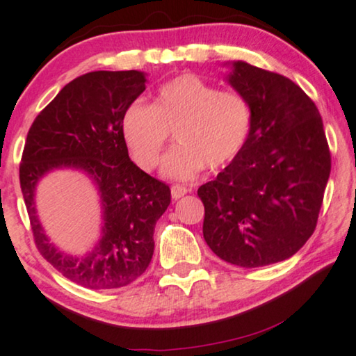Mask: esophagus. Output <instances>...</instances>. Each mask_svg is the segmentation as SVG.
Listing matches in <instances>:
<instances>
[{"label": "esophagus", "mask_w": 356, "mask_h": 356, "mask_svg": "<svg viewBox=\"0 0 356 356\" xmlns=\"http://www.w3.org/2000/svg\"><path fill=\"white\" fill-rule=\"evenodd\" d=\"M188 193V188L187 187H182V185H174V187L171 188V195L174 200H179L182 198L184 195Z\"/></svg>", "instance_id": "obj_1"}]
</instances>
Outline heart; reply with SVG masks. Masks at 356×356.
<instances>
[{
  "label": "heart",
  "instance_id": "b5f03b06",
  "mask_svg": "<svg viewBox=\"0 0 356 356\" xmlns=\"http://www.w3.org/2000/svg\"><path fill=\"white\" fill-rule=\"evenodd\" d=\"M252 131V108L245 95L219 91L192 73L160 86L153 104L136 100L121 116V136L134 161L152 171L161 160L169 132L176 147L164 156L161 176L188 182L204 166L225 168L243 152Z\"/></svg>",
  "mask_w": 356,
  "mask_h": 356
}]
</instances>
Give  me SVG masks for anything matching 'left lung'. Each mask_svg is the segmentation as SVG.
I'll list each match as a JSON object with an SVG mask.
<instances>
[{
    "label": "left lung",
    "instance_id": "1",
    "mask_svg": "<svg viewBox=\"0 0 356 356\" xmlns=\"http://www.w3.org/2000/svg\"><path fill=\"white\" fill-rule=\"evenodd\" d=\"M227 83L252 108L243 152L201 185L203 236L222 261L245 268L289 259L312 236L331 172L316 105L296 83L251 63L227 62Z\"/></svg>",
    "mask_w": 356,
    "mask_h": 356
}]
</instances>
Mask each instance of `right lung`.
<instances>
[{
  "label": "right lung",
  "instance_id": "obj_1",
  "mask_svg": "<svg viewBox=\"0 0 356 356\" xmlns=\"http://www.w3.org/2000/svg\"><path fill=\"white\" fill-rule=\"evenodd\" d=\"M147 73L91 72L62 88L31 124L20 164V188L41 256L63 277L89 289L123 288L152 261L156 220L171 190L127 155L121 116L145 91ZM59 168L83 172L95 184L103 209L101 238L91 252L72 257L45 235L35 214L40 179Z\"/></svg>",
  "mask_w": 356,
  "mask_h": 356
}]
</instances>
